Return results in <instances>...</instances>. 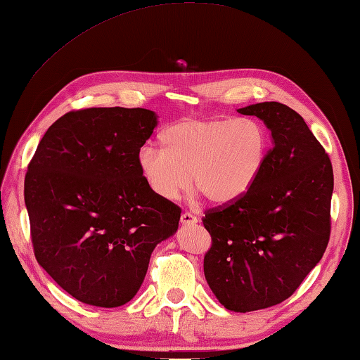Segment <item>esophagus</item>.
Masks as SVG:
<instances>
[{"label":"esophagus","instance_id":"34e87169","mask_svg":"<svg viewBox=\"0 0 360 360\" xmlns=\"http://www.w3.org/2000/svg\"><path fill=\"white\" fill-rule=\"evenodd\" d=\"M196 222H198V218L191 213H182L181 214V224L182 225H195Z\"/></svg>","mask_w":360,"mask_h":360}]
</instances>
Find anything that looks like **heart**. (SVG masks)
I'll list each match as a JSON object with an SVG mask.
<instances>
[{"label":"heart","instance_id":"obj_1","mask_svg":"<svg viewBox=\"0 0 360 360\" xmlns=\"http://www.w3.org/2000/svg\"><path fill=\"white\" fill-rule=\"evenodd\" d=\"M161 148L142 147L136 162L147 187L174 200L190 186L213 204H231L255 187L270 152V131L255 118L208 116L169 125ZM191 176H188V173Z\"/></svg>","mask_w":360,"mask_h":360}]
</instances>
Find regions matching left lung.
Returning a JSON list of instances; mask_svg holds the SVG:
<instances>
[{
  "instance_id": "obj_1",
  "label": "left lung",
  "mask_w": 360,
  "mask_h": 360,
  "mask_svg": "<svg viewBox=\"0 0 360 360\" xmlns=\"http://www.w3.org/2000/svg\"><path fill=\"white\" fill-rule=\"evenodd\" d=\"M271 131V150L255 187L231 205L208 210L212 235L204 274L230 311L281 304L321 261L330 239L333 167L304 118L281 103L238 108Z\"/></svg>"
}]
</instances>
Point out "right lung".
Listing matches in <instances>:
<instances>
[{
  "label": "right lung",
  "mask_w": 360,
  "mask_h": 360,
  "mask_svg": "<svg viewBox=\"0 0 360 360\" xmlns=\"http://www.w3.org/2000/svg\"><path fill=\"white\" fill-rule=\"evenodd\" d=\"M156 125L147 108L65 113L29 164L24 202L37 261L87 305L127 304L155 247L178 231L181 208L152 193L136 162Z\"/></svg>",
  "instance_id": "1"
}]
</instances>
